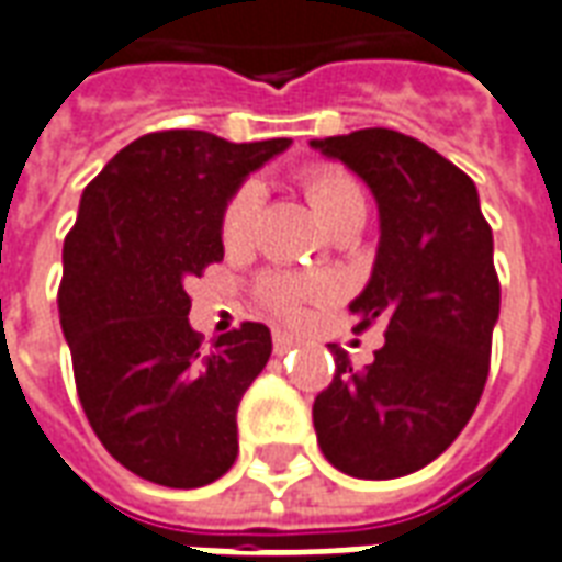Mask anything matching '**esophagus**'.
<instances>
[{
  "label": "esophagus",
  "instance_id": "esophagus-1",
  "mask_svg": "<svg viewBox=\"0 0 562 562\" xmlns=\"http://www.w3.org/2000/svg\"><path fill=\"white\" fill-rule=\"evenodd\" d=\"M297 337L294 334H285V330H273V352L277 355H285L289 349H294L297 346Z\"/></svg>",
  "mask_w": 562,
  "mask_h": 562
}]
</instances>
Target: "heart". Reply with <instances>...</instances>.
Segmentation results:
<instances>
[{
	"label": "heart",
	"mask_w": 562,
	"mask_h": 562,
	"mask_svg": "<svg viewBox=\"0 0 562 562\" xmlns=\"http://www.w3.org/2000/svg\"><path fill=\"white\" fill-rule=\"evenodd\" d=\"M304 192L310 198V204L318 213V220L325 222L328 228L340 225L346 220L367 213V198L361 183L355 180L352 173L334 168V165H318L304 173ZM258 204H261V192L258 186L246 183L240 186L228 204L222 210V244L228 249H240L249 244L252 228H256ZM261 301L270 313H277L280 318H297L301 316V304L328 294V285L318 280H301V277H268L261 282Z\"/></svg>",
	"instance_id": "heart-1"
}]
</instances>
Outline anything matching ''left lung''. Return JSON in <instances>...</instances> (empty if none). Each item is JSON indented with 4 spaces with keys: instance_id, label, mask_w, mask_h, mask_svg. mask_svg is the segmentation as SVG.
<instances>
[{
    "instance_id": "obj_1",
    "label": "left lung",
    "mask_w": 562,
    "mask_h": 562,
    "mask_svg": "<svg viewBox=\"0 0 562 562\" xmlns=\"http://www.w3.org/2000/svg\"><path fill=\"white\" fill-rule=\"evenodd\" d=\"M379 204V249L349 310L385 346L355 370L330 346L334 382L313 403L322 454L355 479H401L446 451L479 406L499 318L494 234L458 165L394 128L310 140Z\"/></svg>"
}]
</instances>
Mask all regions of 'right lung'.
Instances as JSON below:
<instances>
[{"label": "right lung", "instance_id": "right-lung-1", "mask_svg": "<svg viewBox=\"0 0 562 562\" xmlns=\"http://www.w3.org/2000/svg\"><path fill=\"white\" fill-rule=\"evenodd\" d=\"M289 144L153 132L80 195L63 246L59 325L92 430L147 482L204 487L237 458V406L268 364L270 330L244 322L204 352L186 282L222 261L228 198Z\"/></svg>", "mask_w": 562, "mask_h": 562}]
</instances>
